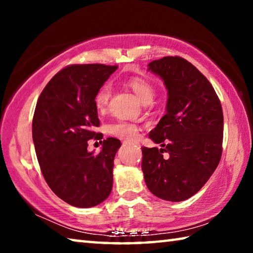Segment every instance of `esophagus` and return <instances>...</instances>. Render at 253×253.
<instances>
[{
    "mask_svg": "<svg viewBox=\"0 0 253 253\" xmlns=\"http://www.w3.org/2000/svg\"><path fill=\"white\" fill-rule=\"evenodd\" d=\"M128 143H129V144H131V145H139L138 143H137V142H128Z\"/></svg>",
    "mask_w": 253,
    "mask_h": 253,
    "instance_id": "1",
    "label": "esophagus"
}]
</instances>
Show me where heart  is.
Segmentation results:
<instances>
[{"label":"heart","mask_w":253,"mask_h":253,"mask_svg":"<svg viewBox=\"0 0 253 253\" xmlns=\"http://www.w3.org/2000/svg\"><path fill=\"white\" fill-rule=\"evenodd\" d=\"M127 85L129 87L132 91H134L137 98L143 102L144 105L151 104L154 99V95H155V90H154L153 84L149 83L148 80L144 78H130L127 81ZM111 96V88L108 84H105L101 85L99 90L96 93L95 97V104L99 113H104V111L108 108L109 100ZM108 130L111 135L119 137V138L124 139H135L138 136V127L134 124L127 123V122H117L110 125Z\"/></svg>","instance_id":"1"}]
</instances>
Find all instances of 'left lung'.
<instances>
[{
  "mask_svg": "<svg viewBox=\"0 0 253 253\" xmlns=\"http://www.w3.org/2000/svg\"><path fill=\"white\" fill-rule=\"evenodd\" d=\"M148 70L164 81L169 98L166 114L149 132L164 148L142 147L144 178L157 198L181 202L198 193L219 165L222 106L210 81L185 59L154 60Z\"/></svg>",
  "mask_w": 253,
  "mask_h": 253,
  "instance_id": "1",
  "label": "left lung"
}]
</instances>
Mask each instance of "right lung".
Returning a JSON list of instances; mask_svg holds the SVG:
<instances>
[{"mask_svg": "<svg viewBox=\"0 0 253 253\" xmlns=\"http://www.w3.org/2000/svg\"><path fill=\"white\" fill-rule=\"evenodd\" d=\"M117 66L74 65L59 71L42 90L32 121L41 172L53 193L76 208H91L113 188L114 158L121 140L108 137L100 153L88 152L98 138L96 93Z\"/></svg>", "mask_w": 253, "mask_h": 253, "instance_id": "1", "label": "right lung"}]
</instances>
